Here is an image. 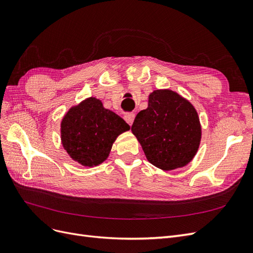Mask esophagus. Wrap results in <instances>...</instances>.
Masks as SVG:
<instances>
[{
  "label": "esophagus",
  "instance_id": "1",
  "mask_svg": "<svg viewBox=\"0 0 253 253\" xmlns=\"http://www.w3.org/2000/svg\"><path fill=\"white\" fill-rule=\"evenodd\" d=\"M134 118H135V115L133 112H127L124 115V120L127 122V123L129 125H132L133 121H134Z\"/></svg>",
  "mask_w": 253,
  "mask_h": 253
}]
</instances>
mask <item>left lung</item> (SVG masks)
<instances>
[{"label": "left lung", "instance_id": "1", "mask_svg": "<svg viewBox=\"0 0 253 253\" xmlns=\"http://www.w3.org/2000/svg\"><path fill=\"white\" fill-rule=\"evenodd\" d=\"M131 131L147 160L163 170L188 164L201 142V125L193 106L174 91L154 90L148 107L136 115Z\"/></svg>", "mask_w": 253, "mask_h": 253}]
</instances>
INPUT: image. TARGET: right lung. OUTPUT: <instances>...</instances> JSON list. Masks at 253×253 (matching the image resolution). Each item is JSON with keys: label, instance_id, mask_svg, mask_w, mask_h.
Instances as JSON below:
<instances>
[{"label": "right lung", "instance_id": "add662e5", "mask_svg": "<svg viewBox=\"0 0 253 253\" xmlns=\"http://www.w3.org/2000/svg\"><path fill=\"white\" fill-rule=\"evenodd\" d=\"M129 129L126 122L105 109L100 100L89 97L64 117L62 143L71 159L92 167L107 159L117 136Z\"/></svg>", "mask_w": 253, "mask_h": 253}]
</instances>
